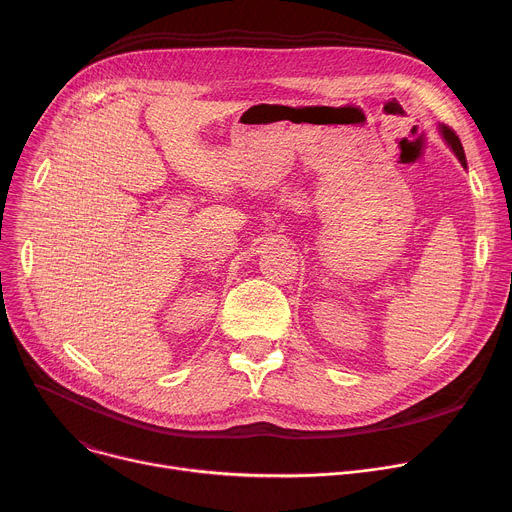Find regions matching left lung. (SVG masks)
<instances>
[{"instance_id": "obj_1", "label": "left lung", "mask_w": 512, "mask_h": 512, "mask_svg": "<svg viewBox=\"0 0 512 512\" xmlns=\"http://www.w3.org/2000/svg\"><path fill=\"white\" fill-rule=\"evenodd\" d=\"M440 131H442V135H444V139L448 141V145L452 148V152L458 156V160L462 162V166L464 168H468V164H466V156H464V148H462V141H460V137L456 135V131L454 129H450L448 125H440Z\"/></svg>"}]
</instances>
